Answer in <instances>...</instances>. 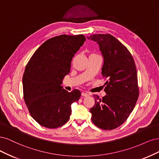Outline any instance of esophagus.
<instances>
[{
    "label": "esophagus",
    "mask_w": 159,
    "mask_h": 159,
    "mask_svg": "<svg viewBox=\"0 0 159 159\" xmlns=\"http://www.w3.org/2000/svg\"><path fill=\"white\" fill-rule=\"evenodd\" d=\"M82 96H84V97H86V96H89V94L86 93H82Z\"/></svg>",
    "instance_id": "34e87169"
}]
</instances>
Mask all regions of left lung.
Masks as SVG:
<instances>
[{"mask_svg": "<svg viewBox=\"0 0 159 159\" xmlns=\"http://www.w3.org/2000/svg\"><path fill=\"white\" fill-rule=\"evenodd\" d=\"M87 39L99 46L104 61L102 75L106 79V95L101 99L94 95L91 119L97 127L111 130L126 121L139 97L135 64L128 49L111 35L93 34Z\"/></svg>", "mask_w": 159, "mask_h": 159, "instance_id": "obj_1", "label": "left lung"}]
</instances>
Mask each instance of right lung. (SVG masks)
I'll use <instances>...</instances> for the list:
<instances>
[{
	"instance_id": "obj_1",
	"label": "right lung",
	"mask_w": 159,
	"mask_h": 159,
	"mask_svg": "<svg viewBox=\"0 0 159 159\" xmlns=\"http://www.w3.org/2000/svg\"><path fill=\"white\" fill-rule=\"evenodd\" d=\"M83 35H61L45 42L30 59L22 78L24 98L28 110L39 124L57 128L68 121L71 104L81 95L61 86L70 73L75 54L85 42Z\"/></svg>"
}]
</instances>
